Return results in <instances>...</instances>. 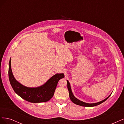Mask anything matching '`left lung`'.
I'll use <instances>...</instances> for the list:
<instances>
[{
    "mask_svg": "<svg viewBox=\"0 0 124 124\" xmlns=\"http://www.w3.org/2000/svg\"><path fill=\"white\" fill-rule=\"evenodd\" d=\"M67 87H68V91H69V97H70V98L71 99V100L72 101V102L76 104L77 105H79V106H83V107H94V106H98V105L102 103V102H104L105 101H106L108 97H109L111 95L108 97L106 99H104L103 100L101 101H100V102H98L97 103H85V102H83V101H80V100L78 99L77 98H76L75 97L73 94V93L72 92V91H71V87H70V83L69 81L67 80Z\"/></svg>",
    "mask_w": 124,
    "mask_h": 124,
    "instance_id": "8db88e82",
    "label": "left lung"
}]
</instances>
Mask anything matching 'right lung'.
I'll return each mask as SVG.
<instances>
[{"label":"right lung","mask_w":124,"mask_h":124,"mask_svg":"<svg viewBox=\"0 0 124 124\" xmlns=\"http://www.w3.org/2000/svg\"><path fill=\"white\" fill-rule=\"evenodd\" d=\"M9 78L14 91L22 98L32 103L46 102L53 97L60 79L65 77L63 73H57L51 77L44 85L36 88H30L22 85L14 78L11 66V58L9 63Z\"/></svg>","instance_id":"add662e5"}]
</instances>
